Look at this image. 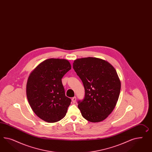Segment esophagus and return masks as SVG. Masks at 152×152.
Returning <instances> with one entry per match:
<instances>
[{
	"label": "esophagus",
	"instance_id": "esophagus-1",
	"mask_svg": "<svg viewBox=\"0 0 152 152\" xmlns=\"http://www.w3.org/2000/svg\"><path fill=\"white\" fill-rule=\"evenodd\" d=\"M72 102L73 103L76 102V97H72Z\"/></svg>",
	"mask_w": 152,
	"mask_h": 152
}]
</instances>
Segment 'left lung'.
<instances>
[{"label": "left lung", "instance_id": "obj_1", "mask_svg": "<svg viewBox=\"0 0 152 152\" xmlns=\"http://www.w3.org/2000/svg\"><path fill=\"white\" fill-rule=\"evenodd\" d=\"M73 69L85 88L84 98L77 102L83 117L91 122L106 119L115 108L121 91L115 68L102 59L88 57L75 60Z\"/></svg>", "mask_w": 152, "mask_h": 152}]
</instances>
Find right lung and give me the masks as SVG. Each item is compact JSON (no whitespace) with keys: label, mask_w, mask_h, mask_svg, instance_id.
I'll return each mask as SVG.
<instances>
[{"label":"right lung","mask_w":152,"mask_h":152,"mask_svg":"<svg viewBox=\"0 0 152 152\" xmlns=\"http://www.w3.org/2000/svg\"><path fill=\"white\" fill-rule=\"evenodd\" d=\"M71 66L65 59L49 58L41 62L29 76L26 96L34 112L49 123L65 116L71 99L65 96L61 79Z\"/></svg>","instance_id":"right-lung-1"}]
</instances>
